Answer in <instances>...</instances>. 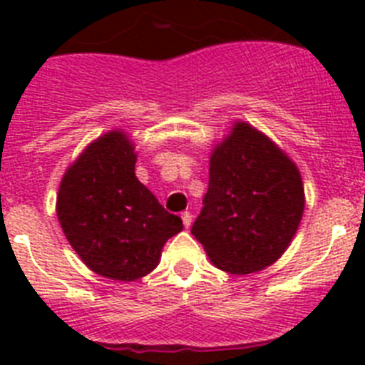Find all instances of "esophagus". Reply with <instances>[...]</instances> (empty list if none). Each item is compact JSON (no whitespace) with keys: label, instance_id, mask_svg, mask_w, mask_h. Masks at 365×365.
I'll return each instance as SVG.
<instances>
[{"label":"esophagus","instance_id":"esophagus-1","mask_svg":"<svg viewBox=\"0 0 365 365\" xmlns=\"http://www.w3.org/2000/svg\"><path fill=\"white\" fill-rule=\"evenodd\" d=\"M180 217H182V225H185L186 228H190V225H192V214H190V212H182Z\"/></svg>","mask_w":365,"mask_h":365}]
</instances>
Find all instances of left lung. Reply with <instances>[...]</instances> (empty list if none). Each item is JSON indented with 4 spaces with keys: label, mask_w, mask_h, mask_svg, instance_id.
Masks as SVG:
<instances>
[{
    "label": "left lung",
    "mask_w": 365,
    "mask_h": 365,
    "mask_svg": "<svg viewBox=\"0 0 365 365\" xmlns=\"http://www.w3.org/2000/svg\"><path fill=\"white\" fill-rule=\"evenodd\" d=\"M192 227L217 269L250 274L278 259L302 221L298 168L272 140L237 122L210 157L208 192Z\"/></svg>",
    "instance_id": "obj_1"
}]
</instances>
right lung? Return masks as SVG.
Instances as JSON below:
<instances>
[{
	"mask_svg": "<svg viewBox=\"0 0 365 365\" xmlns=\"http://www.w3.org/2000/svg\"><path fill=\"white\" fill-rule=\"evenodd\" d=\"M130 138L109 131L80 155L62 179L56 212L71 247L100 276L143 278L157 267L164 243L182 230L135 177Z\"/></svg>",
	"mask_w": 365,
	"mask_h": 365,
	"instance_id": "right-lung-1",
	"label": "right lung"
}]
</instances>
